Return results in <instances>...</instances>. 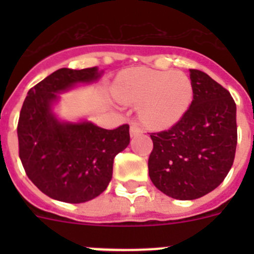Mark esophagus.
<instances>
[{"instance_id": "1", "label": "esophagus", "mask_w": 254, "mask_h": 254, "mask_svg": "<svg viewBox=\"0 0 254 254\" xmlns=\"http://www.w3.org/2000/svg\"><path fill=\"white\" fill-rule=\"evenodd\" d=\"M141 132H142V129H141L137 125L132 123L131 127H129V133H131V136H136V134L141 133Z\"/></svg>"}]
</instances>
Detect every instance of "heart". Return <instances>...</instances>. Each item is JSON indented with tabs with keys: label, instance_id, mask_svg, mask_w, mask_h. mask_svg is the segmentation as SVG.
<instances>
[{
	"label": "heart",
	"instance_id": "heart-1",
	"mask_svg": "<svg viewBox=\"0 0 254 254\" xmlns=\"http://www.w3.org/2000/svg\"><path fill=\"white\" fill-rule=\"evenodd\" d=\"M120 102L140 105L142 122L151 128H169L190 108L193 86L186 73L158 69L129 68L114 82Z\"/></svg>",
	"mask_w": 254,
	"mask_h": 254
}]
</instances>
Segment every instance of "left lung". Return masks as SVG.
<instances>
[{"label": "left lung", "mask_w": 254, "mask_h": 254, "mask_svg": "<svg viewBox=\"0 0 254 254\" xmlns=\"http://www.w3.org/2000/svg\"><path fill=\"white\" fill-rule=\"evenodd\" d=\"M193 100L169 129L150 133L149 176L177 199H196L228 176L237 149V105L230 93L199 69H190Z\"/></svg>", "instance_id": "8db88e82"}]
</instances>
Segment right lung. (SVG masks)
Masks as SVG:
<instances>
[{
    "label": "right lung",
    "mask_w": 254,
    "mask_h": 254,
    "mask_svg": "<svg viewBox=\"0 0 254 254\" xmlns=\"http://www.w3.org/2000/svg\"><path fill=\"white\" fill-rule=\"evenodd\" d=\"M98 77L96 67L57 69L31 87L20 112L19 156L26 176L62 202H86L104 192L116 155L129 143L128 125L104 129L90 122L61 123L52 114L56 93Z\"/></svg>",
    "instance_id": "1"
}]
</instances>
